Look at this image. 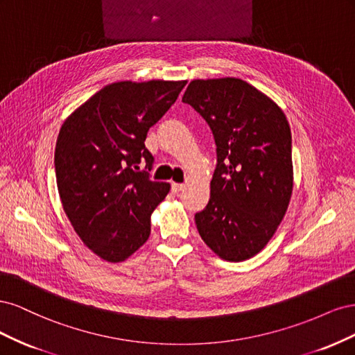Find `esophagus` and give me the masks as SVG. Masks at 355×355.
Masks as SVG:
<instances>
[{
  "label": "esophagus",
  "mask_w": 355,
  "mask_h": 355,
  "mask_svg": "<svg viewBox=\"0 0 355 355\" xmlns=\"http://www.w3.org/2000/svg\"><path fill=\"white\" fill-rule=\"evenodd\" d=\"M185 188V185L184 184H171V192H173V194H179V192Z\"/></svg>",
  "instance_id": "1"
}]
</instances>
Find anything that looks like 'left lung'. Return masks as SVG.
Segmentation results:
<instances>
[{
	"label": "left lung",
	"instance_id": "left-lung-1",
	"mask_svg": "<svg viewBox=\"0 0 355 355\" xmlns=\"http://www.w3.org/2000/svg\"><path fill=\"white\" fill-rule=\"evenodd\" d=\"M182 102L206 120L216 144L210 200L196 213L197 230L222 259H250L271 240L292 197L287 118L240 78L191 81Z\"/></svg>",
	"mask_w": 355,
	"mask_h": 355
}]
</instances>
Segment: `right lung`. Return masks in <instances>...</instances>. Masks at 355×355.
Masks as SVG:
<instances>
[{"instance_id": "add662e5", "label": "right lung", "mask_w": 355, "mask_h": 355, "mask_svg": "<svg viewBox=\"0 0 355 355\" xmlns=\"http://www.w3.org/2000/svg\"><path fill=\"white\" fill-rule=\"evenodd\" d=\"M185 84L112 83L62 124L55 149L62 206L83 243L105 261L127 259L151 234V214L170 184L149 179L154 157L145 139Z\"/></svg>"}]
</instances>
